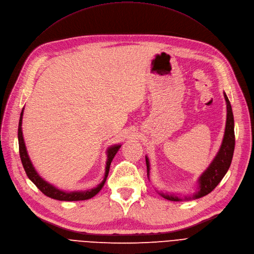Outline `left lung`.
Listing matches in <instances>:
<instances>
[{
	"label": "left lung",
	"mask_w": 254,
	"mask_h": 254,
	"mask_svg": "<svg viewBox=\"0 0 254 254\" xmlns=\"http://www.w3.org/2000/svg\"><path fill=\"white\" fill-rule=\"evenodd\" d=\"M223 95L226 102V124L222 143L218 153L214 157V159L210 163L209 167L198 178L196 191L192 195H184V197H181L178 194H174V193H163L161 191H157L162 197L173 201H183L200 198L213 191L227 173L233 160L235 150V123L231 102H229L226 94L223 93ZM146 163L147 174L150 180V161L148 156H146Z\"/></svg>",
	"instance_id": "obj_1"
}]
</instances>
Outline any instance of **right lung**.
I'll list each match as a JSON object with an SVG mask.
<instances>
[{
    "label": "right lung",
    "instance_id": "1",
    "mask_svg": "<svg viewBox=\"0 0 254 254\" xmlns=\"http://www.w3.org/2000/svg\"><path fill=\"white\" fill-rule=\"evenodd\" d=\"M25 108V107H23ZM23 108L20 113V118H19V123H18V146H19V155H20V160L22 163L23 168H25L26 174L28 178L32 181V182L37 186V188L45 194L46 196L57 199V200H64V201H75V200H86L90 199L93 196H95L97 193L102 189L104 186L105 181L108 176V172H110V167L111 163L114 159V157L118 153L119 149L121 148V144H115V146H112L107 149L106 155H107V160H106V165H105V174H104V179L102 180V182L97 185V187H94L89 190H84V191H64V190H60L59 188L55 187L51 183L46 182L45 180H43L37 171L35 170V167L33 166V163L30 159V157L27 152L26 148V143L25 140H23V135H22V129H21V124H22V116H23Z\"/></svg>",
    "mask_w": 254,
    "mask_h": 254
}]
</instances>
